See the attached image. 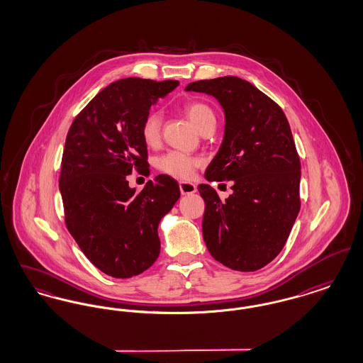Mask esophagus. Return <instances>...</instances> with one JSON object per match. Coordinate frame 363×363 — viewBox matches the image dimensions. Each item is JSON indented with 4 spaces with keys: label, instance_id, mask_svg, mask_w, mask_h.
<instances>
[{
    "label": "esophagus",
    "instance_id": "34e87169",
    "mask_svg": "<svg viewBox=\"0 0 363 363\" xmlns=\"http://www.w3.org/2000/svg\"><path fill=\"white\" fill-rule=\"evenodd\" d=\"M179 190H181V193L184 196H186V194L196 193L197 191V186L194 184H191V182H179Z\"/></svg>",
    "mask_w": 363,
    "mask_h": 363
}]
</instances>
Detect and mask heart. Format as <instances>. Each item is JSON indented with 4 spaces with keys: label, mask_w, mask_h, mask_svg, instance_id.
Wrapping results in <instances>:
<instances>
[{
    "label": "heart",
    "mask_w": 363,
    "mask_h": 363,
    "mask_svg": "<svg viewBox=\"0 0 363 363\" xmlns=\"http://www.w3.org/2000/svg\"><path fill=\"white\" fill-rule=\"evenodd\" d=\"M185 111L190 121L196 125L200 130L206 123L215 121V116L212 108L201 102H190L185 106ZM140 135L145 145L156 147L162 138V117L159 113H150L140 126ZM200 159L196 156L188 155L179 151H169L156 159V169L160 173L178 179H188L194 173L196 167H199Z\"/></svg>",
    "instance_id": "1"
}]
</instances>
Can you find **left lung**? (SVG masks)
I'll use <instances>...</instances> for the list:
<instances>
[{"mask_svg": "<svg viewBox=\"0 0 363 363\" xmlns=\"http://www.w3.org/2000/svg\"><path fill=\"white\" fill-rule=\"evenodd\" d=\"M186 91L213 96L225 111V136L206 179L233 181L220 200L208 184L203 237L225 267L252 272L277 257L299 212L301 162L283 110L259 88L235 76L190 83Z\"/></svg>", "mask_w": 363, "mask_h": 363, "instance_id": "8db88e82", "label": "left lung"}]
</instances>
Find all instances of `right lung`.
Masks as SVG:
<instances>
[{
	"instance_id": "add662e5",
	"label": "right lung",
	"mask_w": 363,
	"mask_h": 363,
	"mask_svg": "<svg viewBox=\"0 0 363 363\" xmlns=\"http://www.w3.org/2000/svg\"><path fill=\"white\" fill-rule=\"evenodd\" d=\"M178 84L117 80L86 104L68 132L60 175L65 222L86 259L108 277H136L159 257L157 225L179 199V186L160 174L138 193L126 177L135 169L150 173L140 126Z\"/></svg>"
}]
</instances>
